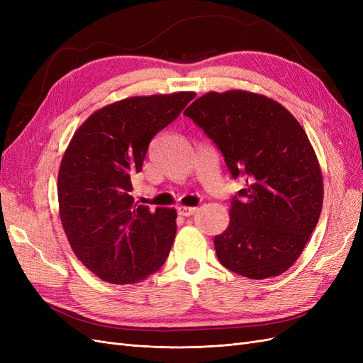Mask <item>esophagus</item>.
Listing matches in <instances>:
<instances>
[{
  "mask_svg": "<svg viewBox=\"0 0 363 363\" xmlns=\"http://www.w3.org/2000/svg\"><path fill=\"white\" fill-rule=\"evenodd\" d=\"M177 212L182 216H192L196 212V207H186V206H179Z\"/></svg>",
  "mask_w": 363,
  "mask_h": 363,
  "instance_id": "esophagus-1",
  "label": "esophagus"
}]
</instances>
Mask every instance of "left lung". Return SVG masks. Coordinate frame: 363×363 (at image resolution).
Instances as JSON below:
<instances>
[{
	"label": "left lung",
	"instance_id": "8db88e82",
	"mask_svg": "<svg viewBox=\"0 0 363 363\" xmlns=\"http://www.w3.org/2000/svg\"><path fill=\"white\" fill-rule=\"evenodd\" d=\"M245 188L230 200L215 236L223 265L248 279L280 276L301 255L320 219L323 175L303 127L286 108L245 91L208 92L186 108Z\"/></svg>",
	"mask_w": 363,
	"mask_h": 363
}]
</instances>
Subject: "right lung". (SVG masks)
I'll list each match as a JSON object with an SVG mask.
<instances>
[{
	"instance_id": "1",
	"label": "right lung",
	"mask_w": 363,
	"mask_h": 363,
	"mask_svg": "<svg viewBox=\"0 0 363 363\" xmlns=\"http://www.w3.org/2000/svg\"><path fill=\"white\" fill-rule=\"evenodd\" d=\"M194 92L133 96L106 106L75 131L60 163V221L75 256L96 277L131 284L160 269L172 247L174 208L150 211L130 195L148 145Z\"/></svg>"
}]
</instances>
